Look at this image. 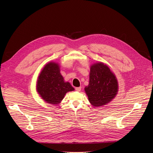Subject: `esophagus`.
I'll return each instance as SVG.
<instances>
[{"label": "esophagus", "instance_id": "obj_1", "mask_svg": "<svg viewBox=\"0 0 153 153\" xmlns=\"http://www.w3.org/2000/svg\"><path fill=\"white\" fill-rule=\"evenodd\" d=\"M81 88H82L81 86H80V87H76V88H75V90H76V91H80Z\"/></svg>", "mask_w": 153, "mask_h": 153}]
</instances>
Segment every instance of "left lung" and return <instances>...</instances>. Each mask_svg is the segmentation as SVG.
I'll list each match as a JSON object with an SVG mask.
<instances>
[{
    "mask_svg": "<svg viewBox=\"0 0 153 153\" xmlns=\"http://www.w3.org/2000/svg\"><path fill=\"white\" fill-rule=\"evenodd\" d=\"M118 87L116 76L106 65L98 62L91 65L89 84L85 91L93 106H102L110 103L117 95Z\"/></svg>",
    "mask_w": 153,
    "mask_h": 153,
    "instance_id": "left-lung-1",
    "label": "left lung"
}]
</instances>
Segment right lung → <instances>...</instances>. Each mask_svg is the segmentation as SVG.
<instances>
[{"label": "right lung", "mask_w": 153, "mask_h": 153, "mask_svg": "<svg viewBox=\"0 0 153 153\" xmlns=\"http://www.w3.org/2000/svg\"><path fill=\"white\" fill-rule=\"evenodd\" d=\"M36 89L42 99L52 105L60 103L67 93L74 90L69 82L64 81L59 65L53 62L46 64L41 71Z\"/></svg>", "instance_id": "1"}]
</instances>
